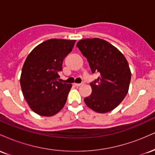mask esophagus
Instances as JSON below:
<instances>
[{
	"label": "esophagus",
	"mask_w": 155,
	"mask_h": 155,
	"mask_svg": "<svg viewBox=\"0 0 155 155\" xmlns=\"http://www.w3.org/2000/svg\"><path fill=\"white\" fill-rule=\"evenodd\" d=\"M74 84L75 85V86H76V87H79V86H81V85L82 84H81V83H74Z\"/></svg>",
	"instance_id": "esophagus-1"
}]
</instances>
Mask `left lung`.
<instances>
[{
  "label": "left lung",
  "instance_id": "left-lung-1",
  "mask_svg": "<svg viewBox=\"0 0 155 155\" xmlns=\"http://www.w3.org/2000/svg\"><path fill=\"white\" fill-rule=\"evenodd\" d=\"M76 47L87 61L92 73H98L90 83L92 93L84 101L97 113H107L123 101L129 90L131 72L127 60L114 46L101 38H86Z\"/></svg>",
  "mask_w": 155,
  "mask_h": 155
}]
</instances>
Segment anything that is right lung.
<instances>
[{"label":"right lung","mask_w":155,"mask_h":155,"mask_svg":"<svg viewBox=\"0 0 155 155\" xmlns=\"http://www.w3.org/2000/svg\"><path fill=\"white\" fill-rule=\"evenodd\" d=\"M76 40L52 38L35 47L27 57L20 85L30 108L40 116L51 117L66 103L71 84L58 81L63 62Z\"/></svg>","instance_id":"obj_1"}]
</instances>
